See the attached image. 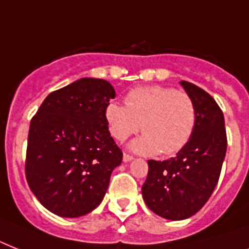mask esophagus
Here are the masks:
<instances>
[{
    "mask_svg": "<svg viewBox=\"0 0 249 249\" xmlns=\"http://www.w3.org/2000/svg\"><path fill=\"white\" fill-rule=\"evenodd\" d=\"M134 159L132 155H128V154H124V156H123V161L124 163H129V161H132V160Z\"/></svg>",
    "mask_w": 249,
    "mask_h": 249,
    "instance_id": "34e87169",
    "label": "esophagus"
}]
</instances>
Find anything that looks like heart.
I'll use <instances>...</instances> for the list:
<instances>
[{"mask_svg": "<svg viewBox=\"0 0 249 249\" xmlns=\"http://www.w3.org/2000/svg\"><path fill=\"white\" fill-rule=\"evenodd\" d=\"M105 117L109 133L117 141L140 132L143 134L129 143L133 152L172 155L191 140L196 125V107L185 91L161 85L138 86L125 95V106L109 102Z\"/></svg>", "mask_w": 249, "mask_h": 249, "instance_id": "b5f03b06", "label": "heart"}]
</instances>
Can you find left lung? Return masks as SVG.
<instances>
[{
	"label": "left lung",
	"instance_id": "8db88e82",
	"mask_svg": "<svg viewBox=\"0 0 249 249\" xmlns=\"http://www.w3.org/2000/svg\"><path fill=\"white\" fill-rule=\"evenodd\" d=\"M181 86L196 107L191 140L174 158L148 160L142 196L148 208L166 220H186L199 212L212 195L226 155L224 113L207 91L187 81Z\"/></svg>",
	"mask_w": 249,
	"mask_h": 249
}]
</instances>
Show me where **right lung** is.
<instances>
[{"label": "right lung", "mask_w": 249, "mask_h": 249, "mask_svg": "<svg viewBox=\"0 0 249 249\" xmlns=\"http://www.w3.org/2000/svg\"><path fill=\"white\" fill-rule=\"evenodd\" d=\"M115 97L108 81L84 77L49 94L31 121L25 176L35 196L56 216L94 211L121 164L105 117Z\"/></svg>", "instance_id": "1"}]
</instances>
